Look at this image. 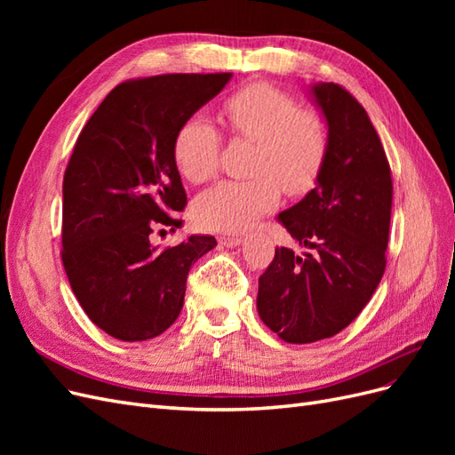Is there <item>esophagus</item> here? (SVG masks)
Listing matches in <instances>:
<instances>
[{
  "label": "esophagus",
  "mask_w": 455,
  "mask_h": 455,
  "mask_svg": "<svg viewBox=\"0 0 455 455\" xmlns=\"http://www.w3.org/2000/svg\"><path fill=\"white\" fill-rule=\"evenodd\" d=\"M220 244L222 246H237V244H241V237H220Z\"/></svg>",
  "instance_id": "obj_1"
}]
</instances>
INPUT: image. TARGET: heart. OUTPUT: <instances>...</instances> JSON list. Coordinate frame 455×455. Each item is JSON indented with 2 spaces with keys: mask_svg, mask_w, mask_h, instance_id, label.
<instances>
[{
  "mask_svg": "<svg viewBox=\"0 0 455 455\" xmlns=\"http://www.w3.org/2000/svg\"><path fill=\"white\" fill-rule=\"evenodd\" d=\"M222 117L233 139L254 142L249 180H228L204 191L194 203L196 222L211 231H243L286 196L315 188L328 157V129L323 119L304 112L291 94L254 84L229 94ZM222 136L203 116H191L172 144L176 169L191 184L214 178Z\"/></svg>",
  "mask_w": 455,
  "mask_h": 455,
  "instance_id": "1",
  "label": "heart"
}]
</instances>
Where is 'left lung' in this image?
<instances>
[{
  "instance_id": "left-lung-1",
  "label": "left lung",
  "mask_w": 455,
  "mask_h": 455,
  "mask_svg": "<svg viewBox=\"0 0 455 455\" xmlns=\"http://www.w3.org/2000/svg\"><path fill=\"white\" fill-rule=\"evenodd\" d=\"M328 125V157L316 188L281 212L301 244L286 246L259 277L258 313L288 343L332 338L349 326L385 273L393 180L387 156L366 109L338 84L311 87Z\"/></svg>"
}]
</instances>
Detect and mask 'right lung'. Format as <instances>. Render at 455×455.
Listing matches in <instances>:
<instances>
[{
  "instance_id": "obj_1",
  "label": "right lung",
  "mask_w": 455,
  "mask_h": 455,
  "mask_svg": "<svg viewBox=\"0 0 455 455\" xmlns=\"http://www.w3.org/2000/svg\"><path fill=\"white\" fill-rule=\"evenodd\" d=\"M231 74L129 79L77 136L62 182V264L89 319L123 341L163 334L182 311L191 264L216 239L157 251L154 233L182 226L188 203L172 144L182 123Z\"/></svg>"
}]
</instances>
